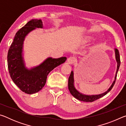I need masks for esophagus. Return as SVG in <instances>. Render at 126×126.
<instances>
[{"label":"esophagus","mask_w":126,"mask_h":126,"mask_svg":"<svg viewBox=\"0 0 126 126\" xmlns=\"http://www.w3.org/2000/svg\"><path fill=\"white\" fill-rule=\"evenodd\" d=\"M76 59L73 57H71L69 58H68L67 59V62L69 64H72L74 62H75Z\"/></svg>","instance_id":"1"}]
</instances>
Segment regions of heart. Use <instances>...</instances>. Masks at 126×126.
Returning <instances> with one entry per match:
<instances>
[{
    "label": "heart",
    "mask_w": 126,
    "mask_h": 126,
    "mask_svg": "<svg viewBox=\"0 0 126 126\" xmlns=\"http://www.w3.org/2000/svg\"><path fill=\"white\" fill-rule=\"evenodd\" d=\"M89 39H90V38L87 37V38H86V39H84V41H85V42H88V41H89Z\"/></svg>",
    "instance_id": "b5f03b06"
}]
</instances>
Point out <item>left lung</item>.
<instances>
[{"label": "left lung", "instance_id": "1", "mask_svg": "<svg viewBox=\"0 0 126 126\" xmlns=\"http://www.w3.org/2000/svg\"><path fill=\"white\" fill-rule=\"evenodd\" d=\"M115 50V55H116V61L117 62V69L116 71V76H115V79L114 82H113L111 86L110 87V88L108 89L107 91H106V92L100 94L98 95H85L81 93H79V92L75 88V87L74 86V78H73V72L72 71L71 74H70L69 77L68 78V89L70 93H71V94L73 95L74 97H75L76 99H77L79 101H83V102H92L95 101V100L98 99L100 98L103 97L104 95H105L106 94H107L112 89L113 87L114 84L116 82V77H117V72L118 71L119 66L121 64V61H120V57H119V51L117 49H114Z\"/></svg>", "mask_w": 126, "mask_h": 126}]
</instances>
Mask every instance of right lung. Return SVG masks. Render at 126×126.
<instances>
[{"instance_id":"add662e5","label":"right lung","mask_w":126,"mask_h":126,"mask_svg":"<svg viewBox=\"0 0 126 126\" xmlns=\"http://www.w3.org/2000/svg\"><path fill=\"white\" fill-rule=\"evenodd\" d=\"M36 28H43L42 20L32 19L17 32L8 53V67L10 77L18 88L25 93H35L44 86L48 74L65 62V57L48 58L31 69L25 68L22 56L23 42L27 35Z\"/></svg>"}]
</instances>
